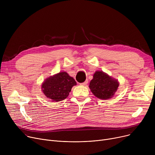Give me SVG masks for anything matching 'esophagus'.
<instances>
[{
  "label": "esophagus",
  "mask_w": 155,
  "mask_h": 155,
  "mask_svg": "<svg viewBox=\"0 0 155 155\" xmlns=\"http://www.w3.org/2000/svg\"><path fill=\"white\" fill-rule=\"evenodd\" d=\"M87 84H88V80H85L84 82H83V83H82V84H80V85H86Z\"/></svg>",
  "instance_id": "esophagus-1"
}]
</instances>
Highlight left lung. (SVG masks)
Segmentation results:
<instances>
[{
	"label": "left lung",
	"instance_id": "1",
	"mask_svg": "<svg viewBox=\"0 0 155 155\" xmlns=\"http://www.w3.org/2000/svg\"><path fill=\"white\" fill-rule=\"evenodd\" d=\"M119 85L116 80L112 78L101 71H97L94 74L89 87L95 97L106 100L114 95Z\"/></svg>",
	"mask_w": 155,
	"mask_h": 155
}]
</instances>
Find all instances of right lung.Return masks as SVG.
<instances>
[{
    "label": "right lung",
    "mask_w": 155,
    "mask_h": 155,
    "mask_svg": "<svg viewBox=\"0 0 155 155\" xmlns=\"http://www.w3.org/2000/svg\"><path fill=\"white\" fill-rule=\"evenodd\" d=\"M76 85L74 78L64 71L47 78L42 85V88L48 99L58 102L66 99L72 87Z\"/></svg>",
    "instance_id": "1"
}]
</instances>
